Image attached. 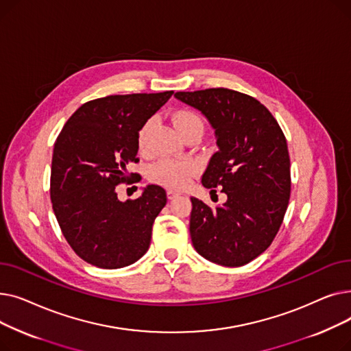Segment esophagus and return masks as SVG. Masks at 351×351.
Instances as JSON below:
<instances>
[{
	"mask_svg": "<svg viewBox=\"0 0 351 351\" xmlns=\"http://www.w3.org/2000/svg\"><path fill=\"white\" fill-rule=\"evenodd\" d=\"M180 193L179 192H176V191H168V197L169 199H175V197H178Z\"/></svg>",
	"mask_w": 351,
	"mask_h": 351,
	"instance_id": "34e87169",
	"label": "esophagus"
}]
</instances>
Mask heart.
Instances as JSON below:
<instances>
[{"instance_id": "b5f03b06", "label": "heart", "mask_w": 351, "mask_h": 351, "mask_svg": "<svg viewBox=\"0 0 351 351\" xmlns=\"http://www.w3.org/2000/svg\"><path fill=\"white\" fill-rule=\"evenodd\" d=\"M173 125L176 131L180 134L182 138L192 132L204 134L205 122L196 112L191 109H180L172 117ZM154 128V121L147 119L143 122L138 132V147L141 152L147 149V143H149V134ZM195 165L188 160H173V159H163L155 163L151 168V178L160 183V185L171 188V189H180L188 185L192 176L195 175Z\"/></svg>"}]
</instances>
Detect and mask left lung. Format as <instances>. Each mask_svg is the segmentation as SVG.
Segmentation results:
<instances>
[{"label": "left lung", "instance_id": "1", "mask_svg": "<svg viewBox=\"0 0 351 351\" xmlns=\"http://www.w3.org/2000/svg\"><path fill=\"white\" fill-rule=\"evenodd\" d=\"M215 129L217 152L202 185L228 199L215 208L192 200L191 237L205 259L243 266L262 254L278 234L290 197V158L278 121L253 97L228 88L176 92Z\"/></svg>", "mask_w": 351, "mask_h": 351}]
</instances>
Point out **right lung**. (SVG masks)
Segmentation results:
<instances>
[{"label":"right lung","mask_w":351,"mask_h":351,"mask_svg":"<svg viewBox=\"0 0 351 351\" xmlns=\"http://www.w3.org/2000/svg\"><path fill=\"white\" fill-rule=\"evenodd\" d=\"M172 94L89 101L72 114L55 141L52 209L66 242L89 265L125 267L149 249L154 222L166 205L165 189L147 185L141 197L121 202L117 186L129 182L128 165L139 162L141 126Z\"/></svg>","instance_id":"1"}]
</instances>
